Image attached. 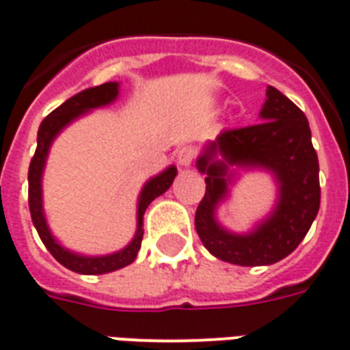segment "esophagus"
I'll list each match as a JSON object with an SVG mask.
<instances>
[{
  "mask_svg": "<svg viewBox=\"0 0 350 350\" xmlns=\"http://www.w3.org/2000/svg\"><path fill=\"white\" fill-rule=\"evenodd\" d=\"M195 159V150L191 148V146H184V148H180V150L177 151V162L180 164V166H189L191 162H193Z\"/></svg>",
  "mask_w": 350,
  "mask_h": 350,
  "instance_id": "1",
  "label": "esophagus"
}]
</instances>
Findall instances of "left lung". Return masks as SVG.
I'll return each mask as SVG.
<instances>
[{
	"label": "left lung",
	"instance_id": "left-lung-1",
	"mask_svg": "<svg viewBox=\"0 0 350 350\" xmlns=\"http://www.w3.org/2000/svg\"><path fill=\"white\" fill-rule=\"evenodd\" d=\"M261 122L224 129L208 142L197 167L204 173L206 193L195 212L202 245L221 261L239 267H262L296 250L319 210V164L305 113L275 88L267 89ZM230 165L262 167L274 173L280 195L274 212L245 236L224 230L215 208L228 194Z\"/></svg>",
	"mask_w": 350,
	"mask_h": 350
}]
</instances>
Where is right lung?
<instances>
[{
  "label": "right lung",
  "mask_w": 350,
  "mask_h": 350,
  "mask_svg": "<svg viewBox=\"0 0 350 350\" xmlns=\"http://www.w3.org/2000/svg\"><path fill=\"white\" fill-rule=\"evenodd\" d=\"M116 96H118V83L107 82L102 83V85H96V88L85 89L82 93L65 100L64 104L56 107L49 116H45L42 124H40L36 153L32 157L31 166H29V208H31L32 223H34V228L38 230L40 239L59 265H64L65 268H69L72 272L88 273V275L115 272L118 268L127 267V265H131L135 261V257L140 250V245H142V235H144L142 224H144L146 208L151 204V200H155L159 195L164 193L172 186L173 178L177 175V167L170 166L166 172H162L161 175H157V177L150 178L146 183V186L140 191V197H138L137 234H135L131 243L126 248H122L120 252L109 254V256L85 257L80 256V254H75V252H69L67 248L58 245V241L54 239L51 230H49L42 204V175L45 161H47L49 148L53 144L56 135L65 126H69L72 120H77L78 116L94 109V107L111 104Z\"/></svg>",
  "instance_id": "right-lung-1"
}]
</instances>
